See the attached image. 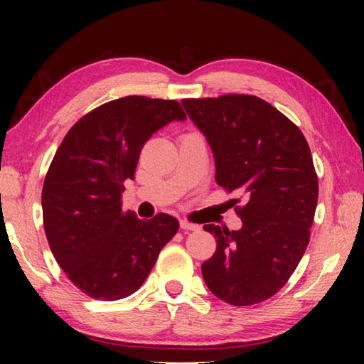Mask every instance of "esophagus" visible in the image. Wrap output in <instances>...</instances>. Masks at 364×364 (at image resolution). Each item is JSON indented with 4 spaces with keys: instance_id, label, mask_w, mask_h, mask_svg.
Wrapping results in <instances>:
<instances>
[{
    "instance_id": "34e87169",
    "label": "esophagus",
    "mask_w": 364,
    "mask_h": 364,
    "mask_svg": "<svg viewBox=\"0 0 364 364\" xmlns=\"http://www.w3.org/2000/svg\"><path fill=\"white\" fill-rule=\"evenodd\" d=\"M180 226H181V230H184V231H197V230H200V226H197L194 223H189V221H186V220H181L180 221Z\"/></svg>"
}]
</instances>
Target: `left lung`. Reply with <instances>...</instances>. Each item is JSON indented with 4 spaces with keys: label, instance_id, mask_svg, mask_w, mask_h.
<instances>
[{
    "label": "left lung",
    "instance_id": "8db88e82",
    "mask_svg": "<svg viewBox=\"0 0 364 364\" xmlns=\"http://www.w3.org/2000/svg\"><path fill=\"white\" fill-rule=\"evenodd\" d=\"M181 104L210 146L215 181L239 196L232 205L242 204L241 230L204 226L217 250L202 263V276L226 304H260L286 284L310 241L318 202L310 147L286 115L257 96Z\"/></svg>",
    "mask_w": 364,
    "mask_h": 364
}]
</instances>
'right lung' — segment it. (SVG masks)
<instances>
[{"label":"right lung","instance_id":"1","mask_svg":"<svg viewBox=\"0 0 364 364\" xmlns=\"http://www.w3.org/2000/svg\"><path fill=\"white\" fill-rule=\"evenodd\" d=\"M183 120L176 101L127 96L86 114L60 143L43 184V223L59 267L90 297L136 292L180 228L167 213L139 220L123 212L122 194L146 141Z\"/></svg>","mask_w":364,"mask_h":364}]
</instances>
